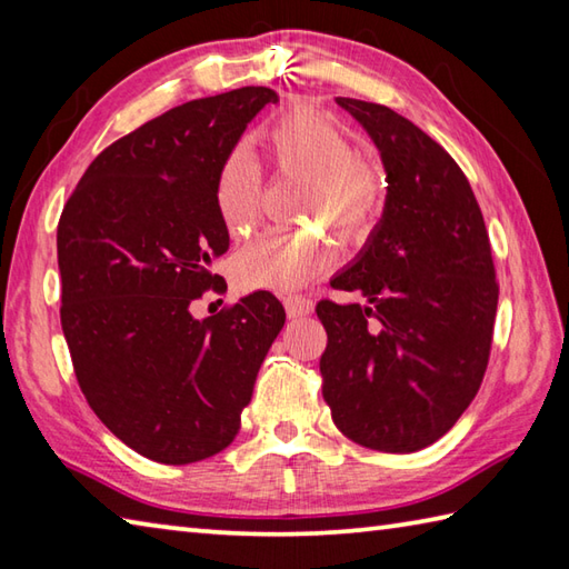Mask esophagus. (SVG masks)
<instances>
[{
	"mask_svg": "<svg viewBox=\"0 0 569 569\" xmlns=\"http://www.w3.org/2000/svg\"><path fill=\"white\" fill-rule=\"evenodd\" d=\"M284 309H287L289 319H301V317H309L311 311H315V301H311L309 297H301V295H289V297H284Z\"/></svg>",
	"mask_w": 569,
	"mask_h": 569,
	"instance_id": "obj_1",
	"label": "esophagus"
}]
</instances>
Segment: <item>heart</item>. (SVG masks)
Here are the masks:
<instances>
[{
    "instance_id": "b5f03b06",
    "label": "heart",
    "mask_w": 569,
    "mask_h": 569,
    "mask_svg": "<svg viewBox=\"0 0 569 569\" xmlns=\"http://www.w3.org/2000/svg\"><path fill=\"white\" fill-rule=\"evenodd\" d=\"M272 154L284 171L307 177L299 216L333 223L346 246H361L382 211L386 187L380 171L358 157L343 127L315 108H299L277 120L270 132ZM262 171L246 144L226 154L216 177V208L230 236H246L258 223ZM333 258V240L323 228L270 230L233 258L240 289L292 292L309 284Z\"/></svg>"
}]
</instances>
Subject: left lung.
Masks as SVG:
<instances>
[{
    "label": "left lung",
    "instance_id": "8db88e82",
    "mask_svg": "<svg viewBox=\"0 0 569 569\" xmlns=\"http://www.w3.org/2000/svg\"><path fill=\"white\" fill-rule=\"evenodd\" d=\"M386 169L382 216L319 301V368L333 425L368 449L408 455L449 432L489 363L498 284L481 208L442 147L396 110L336 98Z\"/></svg>",
    "mask_w": 569,
    "mask_h": 569
}]
</instances>
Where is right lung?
I'll return each mask as SVG.
<instances>
[{"label": "right lung", "mask_w": 569, "mask_h": 569, "mask_svg": "<svg viewBox=\"0 0 569 569\" xmlns=\"http://www.w3.org/2000/svg\"><path fill=\"white\" fill-rule=\"evenodd\" d=\"M248 86L183 102L112 142L58 220L61 327L76 378L108 430L137 455L191 463L240 430L284 309L270 292L196 319L230 246L216 177L268 102Z\"/></svg>", "instance_id": "right-lung-1"}]
</instances>
